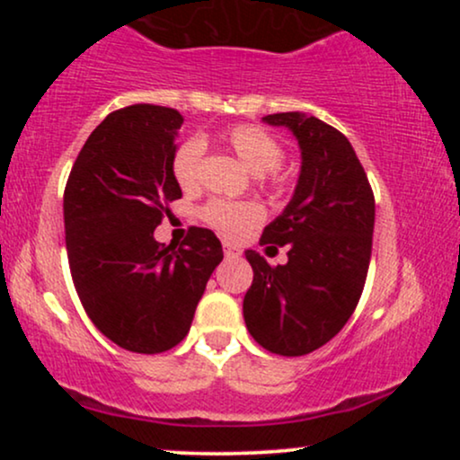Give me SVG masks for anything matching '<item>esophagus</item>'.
<instances>
[{
	"label": "esophagus",
	"instance_id": "obj_1",
	"mask_svg": "<svg viewBox=\"0 0 460 460\" xmlns=\"http://www.w3.org/2000/svg\"><path fill=\"white\" fill-rule=\"evenodd\" d=\"M223 248H225V255L226 257H237V255H240V251H237V248L231 244V242H225Z\"/></svg>",
	"mask_w": 460,
	"mask_h": 460
}]
</instances>
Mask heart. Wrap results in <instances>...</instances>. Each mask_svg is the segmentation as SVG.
<instances>
[{
    "label": "heart",
    "instance_id": "heart-1",
    "mask_svg": "<svg viewBox=\"0 0 460 460\" xmlns=\"http://www.w3.org/2000/svg\"><path fill=\"white\" fill-rule=\"evenodd\" d=\"M220 140L235 153L252 175L263 181L281 183L277 175L279 164L283 162V146L268 129L260 125H235L220 136ZM205 145L200 138H188L175 149L172 155V177L183 190L197 188L200 177V160H203ZM261 208L251 200H225L214 199L200 209V218L205 225L226 237H240L252 226L260 225Z\"/></svg>",
    "mask_w": 460,
    "mask_h": 460
}]
</instances>
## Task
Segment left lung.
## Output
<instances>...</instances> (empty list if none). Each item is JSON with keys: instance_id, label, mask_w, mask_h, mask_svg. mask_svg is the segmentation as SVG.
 I'll list each match as a JSON object with an SVG mask.
<instances>
[{"instance_id": "8db88e82", "label": "left lung", "mask_w": 460, "mask_h": 460, "mask_svg": "<svg viewBox=\"0 0 460 460\" xmlns=\"http://www.w3.org/2000/svg\"><path fill=\"white\" fill-rule=\"evenodd\" d=\"M288 128L300 146L294 197L263 229L260 244H288V263L272 268L246 251L252 285L244 296L246 329L283 357L318 350L355 311L366 285L374 234V194L341 131L303 112L263 116ZM274 246V248H277Z\"/></svg>"}]
</instances>
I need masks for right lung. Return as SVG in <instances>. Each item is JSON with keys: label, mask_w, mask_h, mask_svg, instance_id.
<instances>
[{"label": "right lung", "mask_w": 460, "mask_h": 460, "mask_svg": "<svg viewBox=\"0 0 460 460\" xmlns=\"http://www.w3.org/2000/svg\"><path fill=\"white\" fill-rule=\"evenodd\" d=\"M183 116L136 103L97 125L65 188L66 255L93 324L125 350L157 355L188 335L223 246L190 226L179 246L153 237L166 205L181 199L172 177Z\"/></svg>", "instance_id": "obj_1"}]
</instances>
